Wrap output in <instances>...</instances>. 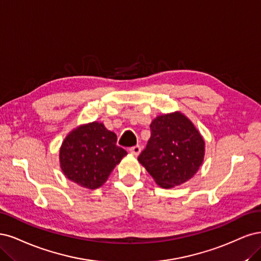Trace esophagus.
Listing matches in <instances>:
<instances>
[{
    "mask_svg": "<svg viewBox=\"0 0 261 261\" xmlns=\"http://www.w3.org/2000/svg\"><path fill=\"white\" fill-rule=\"evenodd\" d=\"M129 150H130L131 154L138 156L141 153V146L140 145H136V146H133V147H130Z\"/></svg>",
    "mask_w": 261,
    "mask_h": 261,
    "instance_id": "1",
    "label": "esophagus"
}]
</instances>
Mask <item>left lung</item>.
<instances>
[{
  "mask_svg": "<svg viewBox=\"0 0 261 261\" xmlns=\"http://www.w3.org/2000/svg\"><path fill=\"white\" fill-rule=\"evenodd\" d=\"M205 142L188 117L175 112L150 123V138L139 162L155 182L170 189L187 182L203 164Z\"/></svg>",
  "mask_w": 261,
  "mask_h": 261,
  "instance_id": "left-lung-1",
  "label": "left lung"
}]
</instances>
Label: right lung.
<instances>
[{"instance_id":"add662e5","label":"right lung","mask_w":261,"mask_h":261,"mask_svg":"<svg viewBox=\"0 0 261 261\" xmlns=\"http://www.w3.org/2000/svg\"><path fill=\"white\" fill-rule=\"evenodd\" d=\"M117 136L97 121L72 130L60 149L64 174L79 186L94 190L106 182L109 174L127 152L116 145Z\"/></svg>"}]
</instances>
